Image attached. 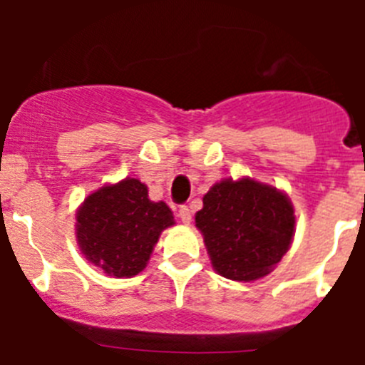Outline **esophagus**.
Instances as JSON below:
<instances>
[{
	"label": "esophagus",
	"instance_id": "esophagus-1",
	"mask_svg": "<svg viewBox=\"0 0 365 365\" xmlns=\"http://www.w3.org/2000/svg\"><path fill=\"white\" fill-rule=\"evenodd\" d=\"M179 219L185 222V225H190V222H192V210H190V206H179Z\"/></svg>",
	"mask_w": 365,
	"mask_h": 365
}]
</instances>
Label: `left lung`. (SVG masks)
<instances>
[{"label":"left lung","mask_w":365,"mask_h":365,"mask_svg":"<svg viewBox=\"0 0 365 365\" xmlns=\"http://www.w3.org/2000/svg\"><path fill=\"white\" fill-rule=\"evenodd\" d=\"M294 225L285 193L252 179L215 182L195 214L212 265L234 282H254L278 265L291 247Z\"/></svg>","instance_id":"8db88e82"}]
</instances>
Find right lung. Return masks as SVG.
<instances>
[{"label": "right lung", "instance_id": "1", "mask_svg": "<svg viewBox=\"0 0 365 365\" xmlns=\"http://www.w3.org/2000/svg\"><path fill=\"white\" fill-rule=\"evenodd\" d=\"M175 225L166 202H153L138 179L120 180L87 195L76 212V240L83 256L109 276H137L164 228Z\"/></svg>", "mask_w": 365, "mask_h": 365}]
</instances>
